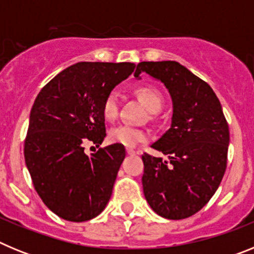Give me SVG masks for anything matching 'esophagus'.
Wrapping results in <instances>:
<instances>
[{
  "instance_id": "esophagus-1",
  "label": "esophagus",
  "mask_w": 254,
  "mask_h": 254,
  "mask_svg": "<svg viewBox=\"0 0 254 254\" xmlns=\"http://www.w3.org/2000/svg\"><path fill=\"white\" fill-rule=\"evenodd\" d=\"M126 151H127V154L128 155L140 154V151H138V150H133V149H131V147H127V149H126Z\"/></svg>"
}]
</instances>
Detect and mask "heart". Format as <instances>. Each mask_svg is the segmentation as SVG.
<instances>
[{"instance_id": "heart-1", "label": "heart", "mask_w": 254, "mask_h": 254, "mask_svg": "<svg viewBox=\"0 0 254 254\" xmlns=\"http://www.w3.org/2000/svg\"><path fill=\"white\" fill-rule=\"evenodd\" d=\"M138 98L147 107L150 112L156 113L163 107V95L160 91L154 86L142 85L138 86L137 90ZM102 114L104 120L108 122H113L118 118L120 114V94L117 91H111L105 96L102 105ZM149 138V132L137 127H132L128 125L117 126L109 131V140L114 143H120L126 147H133L141 142H145Z\"/></svg>"}]
</instances>
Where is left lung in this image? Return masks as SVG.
Here are the masks:
<instances>
[{
  "mask_svg": "<svg viewBox=\"0 0 254 254\" xmlns=\"http://www.w3.org/2000/svg\"><path fill=\"white\" fill-rule=\"evenodd\" d=\"M159 78L173 100L172 126L151 147L169 161L142 155L145 198L160 216L181 220L214 196L228 163L229 126L210 85L176 61L140 62L134 76Z\"/></svg>",
  "mask_w": 254,
  "mask_h": 254,
  "instance_id": "obj_1",
  "label": "left lung"
}]
</instances>
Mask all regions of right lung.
<instances>
[{"label":"right lung","instance_id":"obj_1","mask_svg":"<svg viewBox=\"0 0 254 254\" xmlns=\"http://www.w3.org/2000/svg\"><path fill=\"white\" fill-rule=\"evenodd\" d=\"M131 62H78L52 78L30 112L24 156L37 193L57 216L73 223L104 210L126 156L123 145L100 147L91 156L86 143L102 145L108 93L128 77Z\"/></svg>","mask_w":254,"mask_h":254}]
</instances>
